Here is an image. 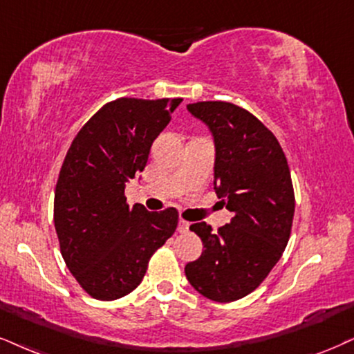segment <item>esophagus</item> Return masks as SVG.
Returning <instances> with one entry per match:
<instances>
[{"instance_id": "obj_1", "label": "esophagus", "mask_w": 354, "mask_h": 354, "mask_svg": "<svg viewBox=\"0 0 354 354\" xmlns=\"http://www.w3.org/2000/svg\"><path fill=\"white\" fill-rule=\"evenodd\" d=\"M189 226H190L189 221H185V220H178L177 231H178V233H187V231H189Z\"/></svg>"}]
</instances>
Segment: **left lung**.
<instances>
[{
    "label": "left lung",
    "mask_w": 354,
    "mask_h": 354,
    "mask_svg": "<svg viewBox=\"0 0 354 354\" xmlns=\"http://www.w3.org/2000/svg\"><path fill=\"white\" fill-rule=\"evenodd\" d=\"M187 110L210 129L213 187L233 216L216 233L205 221L190 226L205 250L185 276L203 297L233 302L251 294L286 250L295 210L290 170L276 136L250 111L226 102Z\"/></svg>",
    "instance_id": "8db88e82"
}]
</instances>
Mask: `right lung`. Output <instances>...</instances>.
Wrapping results in <instances>:
<instances>
[{
    "label": "right lung",
    "instance_id": "1",
    "mask_svg": "<svg viewBox=\"0 0 354 354\" xmlns=\"http://www.w3.org/2000/svg\"><path fill=\"white\" fill-rule=\"evenodd\" d=\"M182 98H118L86 121L65 156L54 197L60 251L93 299L133 292L151 256L177 228V210L129 207L124 189L147 164L154 139Z\"/></svg>",
    "mask_w": 354,
    "mask_h": 354
}]
</instances>
